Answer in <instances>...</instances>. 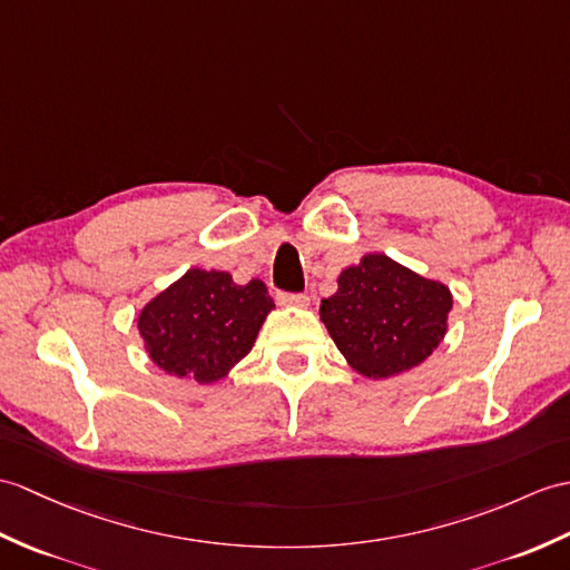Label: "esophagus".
Wrapping results in <instances>:
<instances>
[{
	"mask_svg": "<svg viewBox=\"0 0 570 570\" xmlns=\"http://www.w3.org/2000/svg\"><path fill=\"white\" fill-rule=\"evenodd\" d=\"M276 301H279L282 306H298V308H306L311 303L308 294H288V291H279V294H276Z\"/></svg>",
	"mask_w": 570,
	"mask_h": 570,
	"instance_id": "1",
	"label": "esophagus"
}]
</instances>
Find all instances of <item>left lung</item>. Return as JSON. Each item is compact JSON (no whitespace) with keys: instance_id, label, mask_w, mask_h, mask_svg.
<instances>
[{"instance_id":"8db88e82","label":"left lung","mask_w":570,"mask_h":570,"mask_svg":"<svg viewBox=\"0 0 570 570\" xmlns=\"http://www.w3.org/2000/svg\"><path fill=\"white\" fill-rule=\"evenodd\" d=\"M452 291L374 253L337 276L321 321L347 364L366 379H391L422 364L440 345Z\"/></svg>"}]
</instances>
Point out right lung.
<instances>
[{
    "label": "right lung",
    "instance_id": "1",
    "mask_svg": "<svg viewBox=\"0 0 570 570\" xmlns=\"http://www.w3.org/2000/svg\"><path fill=\"white\" fill-rule=\"evenodd\" d=\"M272 308L259 279L240 286L228 272L189 269L140 311L138 330L163 372L214 383L253 350Z\"/></svg>",
    "mask_w": 570,
    "mask_h": 570
}]
</instances>
